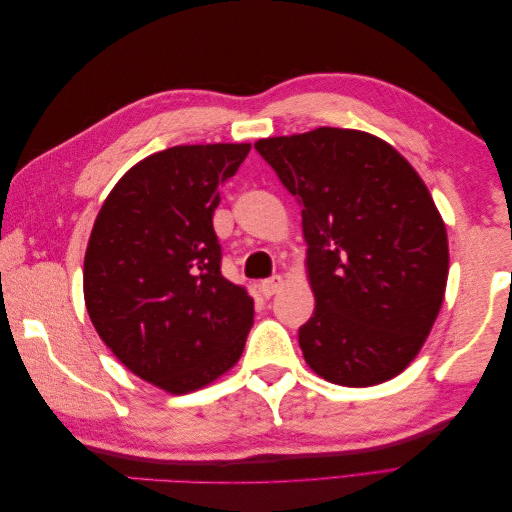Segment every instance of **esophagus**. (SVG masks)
<instances>
[{
	"label": "esophagus",
	"mask_w": 512,
	"mask_h": 512,
	"mask_svg": "<svg viewBox=\"0 0 512 512\" xmlns=\"http://www.w3.org/2000/svg\"><path fill=\"white\" fill-rule=\"evenodd\" d=\"M282 284H284V280H282V275H273V277H269V280H265V282H260V294L262 297H273V294L282 288Z\"/></svg>",
	"instance_id": "34e87169"
}]
</instances>
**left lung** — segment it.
<instances>
[{"label": "left lung", "instance_id": "8db88e82", "mask_svg": "<svg viewBox=\"0 0 512 512\" xmlns=\"http://www.w3.org/2000/svg\"><path fill=\"white\" fill-rule=\"evenodd\" d=\"M297 198L316 309L299 329L305 363L342 386L401 374L444 301L448 239L412 164L361 130L316 128L254 143Z\"/></svg>", "mask_w": 512, "mask_h": 512}]
</instances>
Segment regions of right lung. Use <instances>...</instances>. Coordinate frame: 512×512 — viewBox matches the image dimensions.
<instances>
[{"mask_svg": "<svg viewBox=\"0 0 512 512\" xmlns=\"http://www.w3.org/2000/svg\"><path fill=\"white\" fill-rule=\"evenodd\" d=\"M250 143L179 145L134 164L106 196L85 252L87 314L132 374L183 395L241 359L254 299L220 271V185Z\"/></svg>", "mask_w": 512, "mask_h": 512, "instance_id": "right-lung-1", "label": "right lung"}]
</instances>
